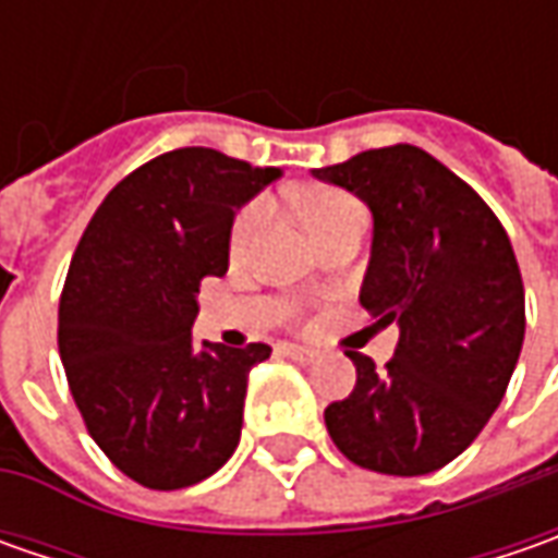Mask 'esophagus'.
<instances>
[{
    "instance_id": "34e87169",
    "label": "esophagus",
    "mask_w": 558,
    "mask_h": 558,
    "mask_svg": "<svg viewBox=\"0 0 558 558\" xmlns=\"http://www.w3.org/2000/svg\"><path fill=\"white\" fill-rule=\"evenodd\" d=\"M286 354H289L291 360H298V363H316V360H319V351H313V348H298V344L286 348Z\"/></svg>"
}]
</instances>
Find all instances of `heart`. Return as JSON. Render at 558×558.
Listing matches in <instances>:
<instances>
[{
  "label": "heart",
  "mask_w": 558,
  "mask_h": 558,
  "mask_svg": "<svg viewBox=\"0 0 558 558\" xmlns=\"http://www.w3.org/2000/svg\"><path fill=\"white\" fill-rule=\"evenodd\" d=\"M356 207H360V204H356L351 195H341V192H319V195H316L313 202H307V207H304V223H307V229L313 232V229L332 223L335 217H341V214H348V210H356ZM264 223H267V204H247L245 210L239 214L235 226H232V247H235V251L245 247L247 242L254 239V232Z\"/></svg>",
  "instance_id": "obj_1"
}]
</instances>
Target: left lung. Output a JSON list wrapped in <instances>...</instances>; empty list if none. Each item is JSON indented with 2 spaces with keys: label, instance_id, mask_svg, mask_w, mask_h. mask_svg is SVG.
I'll list each match as a JSON object with an SVG mask.
<instances>
[{
  "label": "left lung",
  "instance_id": "1",
  "mask_svg": "<svg viewBox=\"0 0 558 558\" xmlns=\"http://www.w3.org/2000/svg\"><path fill=\"white\" fill-rule=\"evenodd\" d=\"M373 210L360 304L397 323L378 373L351 351L356 385L326 407L335 447L381 475H428L478 438L525 341V286L509 235L444 163L416 145L360 151L313 170Z\"/></svg>",
  "mask_w": 558,
  "mask_h": 558
}]
</instances>
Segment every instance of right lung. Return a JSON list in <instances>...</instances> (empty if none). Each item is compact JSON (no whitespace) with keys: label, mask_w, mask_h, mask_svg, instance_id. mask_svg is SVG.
Instances as JSON below:
<instances>
[{"label":"right lung","mask_w":558,"mask_h":558,"mask_svg":"<svg viewBox=\"0 0 558 558\" xmlns=\"http://www.w3.org/2000/svg\"><path fill=\"white\" fill-rule=\"evenodd\" d=\"M282 177L214 148H177L98 204L58 304V354L105 457L151 490L223 465L242 438L251 366L269 344L192 338L198 289L229 269L239 207Z\"/></svg>","instance_id":"1"}]
</instances>
